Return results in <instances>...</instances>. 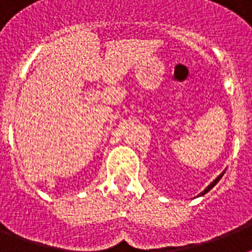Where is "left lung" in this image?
Returning a JSON list of instances; mask_svg holds the SVG:
<instances>
[{
    "label": "left lung",
    "mask_w": 252,
    "mask_h": 252,
    "mask_svg": "<svg viewBox=\"0 0 252 252\" xmlns=\"http://www.w3.org/2000/svg\"><path fill=\"white\" fill-rule=\"evenodd\" d=\"M223 174H225V171H223V172H221V174H220V175L217 176V178H216V179L213 180V182H212V183L209 184V186H208V187L205 188V189H204L203 192H201V193H199V196H203V195H205V193H207V192H209V191H211L212 188L215 187L216 184L219 183V182H220V179H221V178H222V175H223Z\"/></svg>",
    "instance_id": "left-lung-1"
}]
</instances>
